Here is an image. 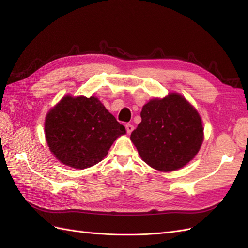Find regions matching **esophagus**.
Segmentation results:
<instances>
[{"label": "esophagus", "instance_id": "34e87169", "mask_svg": "<svg viewBox=\"0 0 248 248\" xmlns=\"http://www.w3.org/2000/svg\"><path fill=\"white\" fill-rule=\"evenodd\" d=\"M125 127H126V130H127V132H128V133H131L132 130L134 129V126L132 124H130V123H127L125 125Z\"/></svg>", "mask_w": 248, "mask_h": 248}]
</instances>
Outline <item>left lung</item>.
<instances>
[{"label":"left lung","mask_w":248,"mask_h":248,"mask_svg":"<svg viewBox=\"0 0 248 248\" xmlns=\"http://www.w3.org/2000/svg\"><path fill=\"white\" fill-rule=\"evenodd\" d=\"M141 122L130 139L141 159L162 171L183 168L197 155L204 138L198 111L179 94L142 107Z\"/></svg>","instance_id":"left-lung-1"}]
</instances>
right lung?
<instances>
[{"instance_id":"right-lung-1","label":"right lung","mask_w":248,"mask_h":248,"mask_svg":"<svg viewBox=\"0 0 248 248\" xmlns=\"http://www.w3.org/2000/svg\"><path fill=\"white\" fill-rule=\"evenodd\" d=\"M125 132V127L95 97L66 96L46 119L50 151L62 163L79 170L100 162Z\"/></svg>"}]
</instances>
